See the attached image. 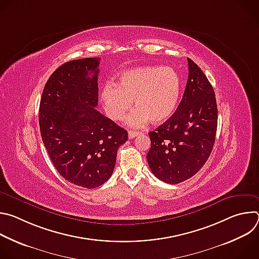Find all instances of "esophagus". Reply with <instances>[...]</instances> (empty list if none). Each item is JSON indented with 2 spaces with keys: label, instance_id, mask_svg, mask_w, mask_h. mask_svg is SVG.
<instances>
[{
  "label": "esophagus",
  "instance_id": "1",
  "mask_svg": "<svg viewBox=\"0 0 259 259\" xmlns=\"http://www.w3.org/2000/svg\"><path fill=\"white\" fill-rule=\"evenodd\" d=\"M140 133L139 132H136V131H132V130H129L128 131V137H129V139H132V138H134V137H136L137 135H139Z\"/></svg>",
  "mask_w": 259,
  "mask_h": 259
}]
</instances>
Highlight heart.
<instances>
[{
  "label": "heart",
  "instance_id": "obj_1",
  "mask_svg": "<svg viewBox=\"0 0 259 259\" xmlns=\"http://www.w3.org/2000/svg\"><path fill=\"white\" fill-rule=\"evenodd\" d=\"M182 93L178 72L172 67L160 65L140 66L121 72L116 83H106L100 100L106 116L120 121L130 109L136 107L126 119L131 127L149 123L162 124L177 110Z\"/></svg>",
  "mask_w": 259,
  "mask_h": 259
}]
</instances>
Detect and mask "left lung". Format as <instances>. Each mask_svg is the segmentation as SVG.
<instances>
[{
	"mask_svg": "<svg viewBox=\"0 0 259 259\" xmlns=\"http://www.w3.org/2000/svg\"><path fill=\"white\" fill-rule=\"evenodd\" d=\"M189 79L175 114L149 132L146 159L154 175L166 183L193 177L207 162L215 142L217 105L212 85L190 58Z\"/></svg>",
	"mask_w": 259,
	"mask_h": 259,
	"instance_id": "1",
	"label": "left lung"
}]
</instances>
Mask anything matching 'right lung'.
I'll use <instances>...</instances> for the list:
<instances>
[{
    "label": "right lung",
    "instance_id": "add662e5",
    "mask_svg": "<svg viewBox=\"0 0 259 259\" xmlns=\"http://www.w3.org/2000/svg\"><path fill=\"white\" fill-rule=\"evenodd\" d=\"M100 58L70 60L48 79L40 102L42 140L58 173L85 189L100 187L112 176L119 147L128 132L100 114Z\"/></svg>",
    "mask_w": 259,
    "mask_h": 259
}]
</instances>
